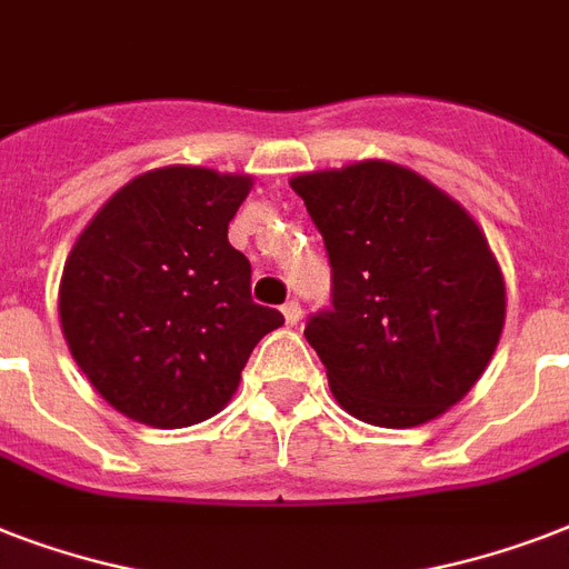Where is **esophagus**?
Wrapping results in <instances>:
<instances>
[{"label": "esophagus", "instance_id": "34e87169", "mask_svg": "<svg viewBox=\"0 0 569 569\" xmlns=\"http://www.w3.org/2000/svg\"><path fill=\"white\" fill-rule=\"evenodd\" d=\"M283 319L289 328H298V321H301V303L298 301H289L283 307Z\"/></svg>", "mask_w": 569, "mask_h": 569}]
</instances>
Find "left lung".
Segmentation results:
<instances>
[{
    "label": "left lung",
    "instance_id": "obj_1",
    "mask_svg": "<svg viewBox=\"0 0 569 569\" xmlns=\"http://www.w3.org/2000/svg\"><path fill=\"white\" fill-rule=\"evenodd\" d=\"M333 268V310L303 337L342 410L416 428L485 375L505 328V277L476 218L405 164L363 159L289 180Z\"/></svg>",
    "mask_w": 569,
    "mask_h": 569
}]
</instances>
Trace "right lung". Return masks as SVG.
I'll use <instances>...</instances> for the list:
<instances>
[{
	"mask_svg": "<svg viewBox=\"0 0 569 569\" xmlns=\"http://www.w3.org/2000/svg\"><path fill=\"white\" fill-rule=\"evenodd\" d=\"M248 173L191 164L147 171L79 232L58 286L67 348L91 387L136 422L189 428L227 407L266 333L250 262L227 227Z\"/></svg>",
	"mask_w": 569,
	"mask_h": 569,
	"instance_id": "obj_1",
	"label": "right lung"
}]
</instances>
